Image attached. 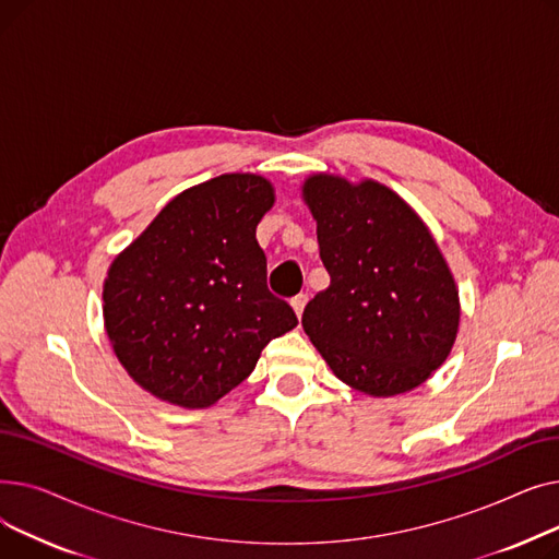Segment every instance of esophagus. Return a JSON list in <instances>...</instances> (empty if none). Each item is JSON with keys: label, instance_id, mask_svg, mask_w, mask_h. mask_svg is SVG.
<instances>
[{"label": "esophagus", "instance_id": "esophagus-1", "mask_svg": "<svg viewBox=\"0 0 559 559\" xmlns=\"http://www.w3.org/2000/svg\"><path fill=\"white\" fill-rule=\"evenodd\" d=\"M292 308H295V312H297V317H301L304 314V308H306V304H308V295H297V297H292Z\"/></svg>", "mask_w": 559, "mask_h": 559}]
</instances>
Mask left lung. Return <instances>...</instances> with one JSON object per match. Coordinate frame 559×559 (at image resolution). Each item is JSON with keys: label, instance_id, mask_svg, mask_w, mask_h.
I'll return each instance as SVG.
<instances>
[{"label": "left lung", "instance_id": "1", "mask_svg": "<svg viewBox=\"0 0 559 559\" xmlns=\"http://www.w3.org/2000/svg\"><path fill=\"white\" fill-rule=\"evenodd\" d=\"M329 289L301 324L342 383L371 396L421 385L455 342L460 304L432 235L390 188L317 174L304 186Z\"/></svg>", "mask_w": 559, "mask_h": 559}]
</instances>
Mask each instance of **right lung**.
<instances>
[{"instance_id": "right-lung-1", "label": "right lung", "mask_w": 559, "mask_h": 559, "mask_svg": "<svg viewBox=\"0 0 559 559\" xmlns=\"http://www.w3.org/2000/svg\"><path fill=\"white\" fill-rule=\"evenodd\" d=\"M272 203L260 176L222 174L171 199L110 264L106 333L146 392L183 407L211 405L299 324L270 292L255 240Z\"/></svg>"}]
</instances>
